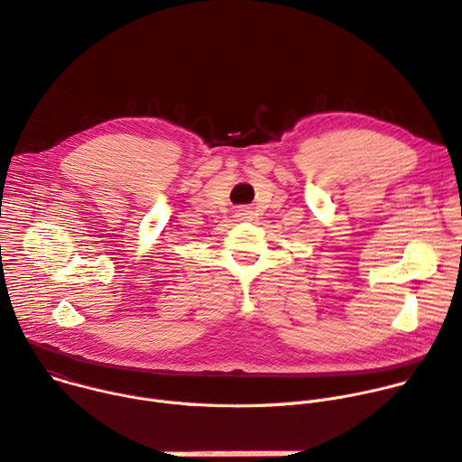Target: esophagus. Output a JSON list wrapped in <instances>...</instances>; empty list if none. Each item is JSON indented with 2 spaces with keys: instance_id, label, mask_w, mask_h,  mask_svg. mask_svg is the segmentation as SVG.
<instances>
[{
  "instance_id": "34e87169",
  "label": "esophagus",
  "mask_w": 462,
  "mask_h": 462,
  "mask_svg": "<svg viewBox=\"0 0 462 462\" xmlns=\"http://www.w3.org/2000/svg\"><path fill=\"white\" fill-rule=\"evenodd\" d=\"M252 215H254V212H252V208L247 207V205H240V207H238V210H236V218H238V220H242V222L250 220V218H252Z\"/></svg>"
}]
</instances>
